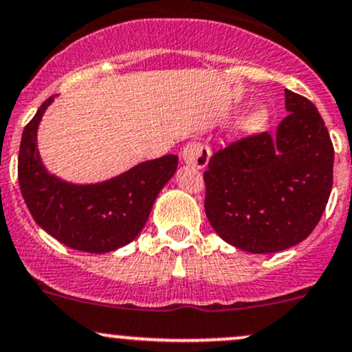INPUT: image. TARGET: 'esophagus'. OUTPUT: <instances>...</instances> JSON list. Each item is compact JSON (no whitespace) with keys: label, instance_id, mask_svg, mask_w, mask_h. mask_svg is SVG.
<instances>
[{"label":"esophagus","instance_id":"obj_1","mask_svg":"<svg viewBox=\"0 0 352 352\" xmlns=\"http://www.w3.org/2000/svg\"><path fill=\"white\" fill-rule=\"evenodd\" d=\"M183 161L188 166H193L197 169H203L210 161V149L208 146L201 142H190L184 146L183 154H181Z\"/></svg>","mask_w":352,"mask_h":352}]
</instances>
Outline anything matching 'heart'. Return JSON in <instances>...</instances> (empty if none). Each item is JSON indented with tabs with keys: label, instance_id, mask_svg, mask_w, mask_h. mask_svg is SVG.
<instances>
[{
	"label": "heart",
	"instance_id": "b5f03b06",
	"mask_svg": "<svg viewBox=\"0 0 352 352\" xmlns=\"http://www.w3.org/2000/svg\"><path fill=\"white\" fill-rule=\"evenodd\" d=\"M271 120V110L266 103H254L248 108L239 120V130L244 133H257L267 126Z\"/></svg>",
	"mask_w": 352,
	"mask_h": 352
}]
</instances>
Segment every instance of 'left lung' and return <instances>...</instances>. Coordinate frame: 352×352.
Segmentation results:
<instances>
[{
    "label": "left lung",
    "instance_id": "left-lung-1",
    "mask_svg": "<svg viewBox=\"0 0 352 352\" xmlns=\"http://www.w3.org/2000/svg\"><path fill=\"white\" fill-rule=\"evenodd\" d=\"M288 117L274 135L235 140L203 173L205 212L213 230L234 248L270 254L305 241L332 190L334 147L320 113L285 89Z\"/></svg>",
    "mask_w": 352,
    "mask_h": 352
}]
</instances>
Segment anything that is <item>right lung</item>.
Instances as JSON below:
<instances>
[{"label": "right lung", "mask_w": 352, "mask_h": 352, "mask_svg": "<svg viewBox=\"0 0 352 352\" xmlns=\"http://www.w3.org/2000/svg\"><path fill=\"white\" fill-rule=\"evenodd\" d=\"M54 98L43 101L21 135L18 154L21 197L35 222L67 248L93 254L117 251L144 229L159 191L175 176L177 155L140 162L100 183L60 179L43 166L37 147L38 125Z\"/></svg>", "instance_id": "add662e5"}]
</instances>
